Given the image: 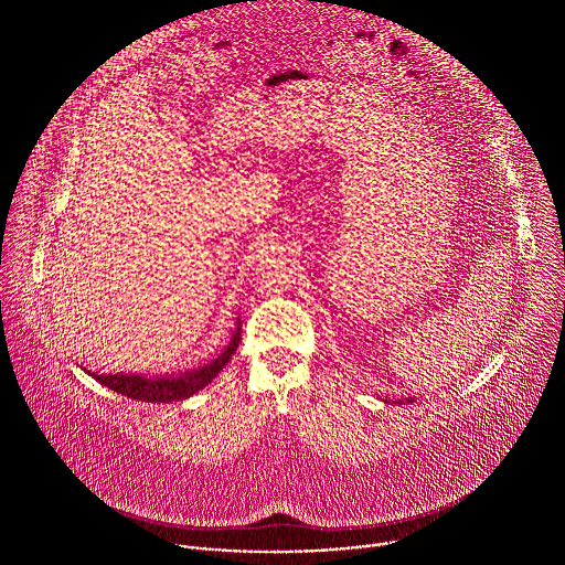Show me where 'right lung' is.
I'll use <instances>...</instances> for the list:
<instances>
[{"mask_svg":"<svg viewBox=\"0 0 565 565\" xmlns=\"http://www.w3.org/2000/svg\"><path fill=\"white\" fill-rule=\"evenodd\" d=\"M241 342V331L236 329L230 347L207 366L190 371L181 377H156V380H147L140 375H94L100 384H105L107 388L131 397V399H140V402H179L185 399L190 395H194L196 391H201L205 384H210L221 369L232 360L236 347Z\"/></svg>","mask_w":565,"mask_h":565,"instance_id":"obj_1","label":"right lung"}]
</instances>
